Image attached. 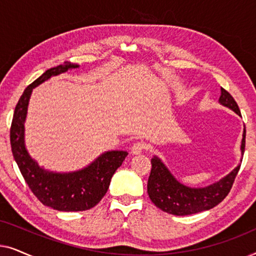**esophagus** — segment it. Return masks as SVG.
<instances>
[{"instance_id": "1", "label": "esophagus", "mask_w": 256, "mask_h": 256, "mask_svg": "<svg viewBox=\"0 0 256 256\" xmlns=\"http://www.w3.org/2000/svg\"><path fill=\"white\" fill-rule=\"evenodd\" d=\"M146 148L144 143L143 142H135L134 144L132 146V155H138L143 152V149Z\"/></svg>"}]
</instances>
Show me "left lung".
I'll list each match as a JSON object with an SVG mask.
<instances>
[{"instance_id": "8db88e82", "label": "left lung", "mask_w": 256, "mask_h": 256, "mask_svg": "<svg viewBox=\"0 0 256 256\" xmlns=\"http://www.w3.org/2000/svg\"><path fill=\"white\" fill-rule=\"evenodd\" d=\"M219 104H222L241 116L238 104L230 94L222 88ZM246 143V128H244L241 141V156L244 152ZM239 164L228 174L216 183L205 188H190L182 184L174 177L162 160L157 156L152 158V171L148 180V194L152 202L162 211L174 216H190L194 213L211 210L222 202L232 188L238 172Z\"/></svg>"}]
</instances>
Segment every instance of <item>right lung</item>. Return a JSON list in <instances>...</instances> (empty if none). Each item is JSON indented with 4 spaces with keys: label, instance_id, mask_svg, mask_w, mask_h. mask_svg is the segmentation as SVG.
Here are the masks:
<instances>
[{
    "label": "right lung",
    "instance_id": "right-lung-1",
    "mask_svg": "<svg viewBox=\"0 0 256 256\" xmlns=\"http://www.w3.org/2000/svg\"><path fill=\"white\" fill-rule=\"evenodd\" d=\"M78 68V64L65 62L64 65L45 71L30 84L16 104L10 128L14 158L32 194L45 206L65 212L86 211L94 208L106 194L114 172L128 155L124 150H112L101 154L84 169L72 172H54L38 166L28 152L24 142V122L32 90L51 76Z\"/></svg>",
    "mask_w": 256,
    "mask_h": 256
}]
</instances>
